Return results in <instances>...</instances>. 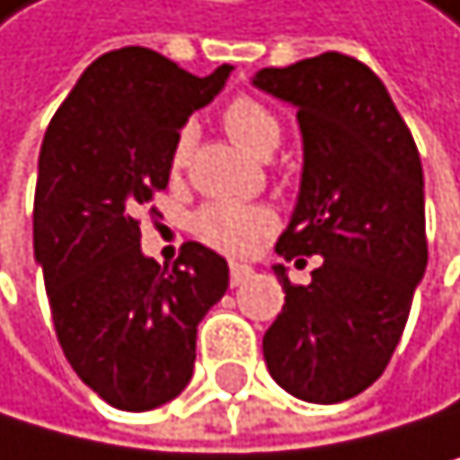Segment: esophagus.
<instances>
[{"label":"esophagus","instance_id":"obj_1","mask_svg":"<svg viewBox=\"0 0 460 460\" xmlns=\"http://www.w3.org/2000/svg\"><path fill=\"white\" fill-rule=\"evenodd\" d=\"M252 275H254V271H252V266H246V263H232V266H228V280H232V286L246 283Z\"/></svg>","mask_w":460,"mask_h":460}]
</instances>
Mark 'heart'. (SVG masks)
Listing matches in <instances>:
<instances>
[{"label": "heart", "mask_w": 460, "mask_h": 460, "mask_svg": "<svg viewBox=\"0 0 460 460\" xmlns=\"http://www.w3.org/2000/svg\"><path fill=\"white\" fill-rule=\"evenodd\" d=\"M223 125L228 137L240 148L254 154V157H269L280 146V119L275 117V111L249 93H240L226 105ZM185 160H189V131H182L172 148L174 172H180ZM275 211L266 206H243L214 199V203H206L194 211L191 232L199 243H206V246L223 254H246L266 234L275 232Z\"/></svg>", "instance_id": "heart-1"}]
</instances>
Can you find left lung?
<instances>
[{
	"instance_id": "1",
	"label": "left lung",
	"mask_w": 460,
	"mask_h": 460,
	"mask_svg": "<svg viewBox=\"0 0 460 460\" xmlns=\"http://www.w3.org/2000/svg\"><path fill=\"white\" fill-rule=\"evenodd\" d=\"M254 85L297 108L303 180L275 252L306 266L263 335L271 377L295 398L341 403L384 375L427 269L424 168L389 91L369 65L329 54L263 68Z\"/></svg>"
}]
</instances>
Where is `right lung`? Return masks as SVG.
<instances>
[{
    "mask_svg": "<svg viewBox=\"0 0 460 460\" xmlns=\"http://www.w3.org/2000/svg\"><path fill=\"white\" fill-rule=\"evenodd\" d=\"M232 65L194 76L151 48L93 59L50 119L33 194V254L57 341L74 372L125 412L177 398L191 381L197 323L228 288L226 261L182 243L160 269L137 214L163 191L172 148ZM157 208H151L154 214Z\"/></svg>",
    "mask_w": 460,
    "mask_h": 460,
    "instance_id": "add662e5",
    "label": "right lung"
}]
</instances>
